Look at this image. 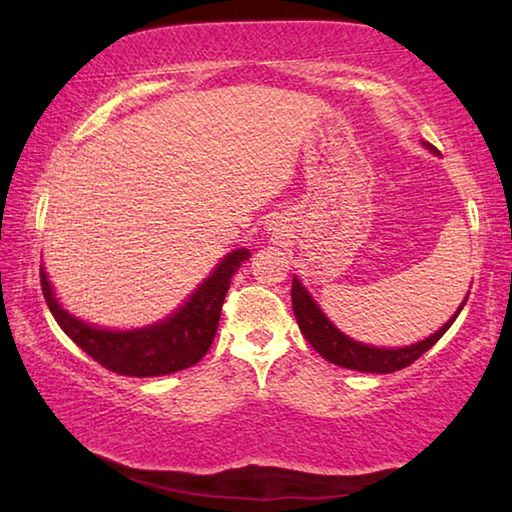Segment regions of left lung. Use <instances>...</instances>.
Here are the masks:
<instances>
[{"label":"left lung","mask_w":512,"mask_h":512,"mask_svg":"<svg viewBox=\"0 0 512 512\" xmlns=\"http://www.w3.org/2000/svg\"><path fill=\"white\" fill-rule=\"evenodd\" d=\"M427 146L431 151H436L431 144ZM291 302H293V314H296V320L300 325V332L311 343V348H314L320 357L327 359L329 363H334V366L359 370V372H395L411 366V363L415 359H420L431 345L438 343L440 336L452 327L456 316L461 314V309L465 305L463 302L456 314L449 318V323L440 327L436 334H431L429 339L415 343L411 348L381 350V348H370V345L357 343L348 339L345 334H341L339 329L325 318L323 311L316 307V302L311 300V296L298 280H293Z\"/></svg>","instance_id":"1"}]
</instances>
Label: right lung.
I'll use <instances>...</instances> for the list:
<instances>
[{"label": "right lung", "instance_id": "1", "mask_svg": "<svg viewBox=\"0 0 512 512\" xmlns=\"http://www.w3.org/2000/svg\"><path fill=\"white\" fill-rule=\"evenodd\" d=\"M248 257V250L230 253L176 314L164 323L135 329V332H108V329H97L69 316L54 298L42 268L40 287L60 329L103 368L126 377H160L185 370L205 357L219 327L230 277Z\"/></svg>", "mask_w": 512, "mask_h": 512}]
</instances>
